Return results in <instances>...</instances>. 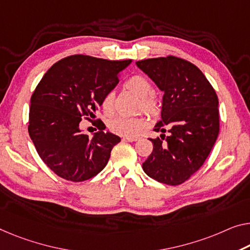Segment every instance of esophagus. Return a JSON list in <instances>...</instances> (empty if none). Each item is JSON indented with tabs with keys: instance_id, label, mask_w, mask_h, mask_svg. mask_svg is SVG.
Masks as SVG:
<instances>
[{
	"instance_id": "obj_1",
	"label": "esophagus",
	"mask_w": 250,
	"mask_h": 250,
	"mask_svg": "<svg viewBox=\"0 0 250 250\" xmlns=\"http://www.w3.org/2000/svg\"><path fill=\"white\" fill-rule=\"evenodd\" d=\"M138 139H139V137H124V140L130 141V143H132V141H137Z\"/></svg>"
}]
</instances>
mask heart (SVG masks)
<instances>
[{"label": "heart", "mask_w": 250, "mask_h": 250, "mask_svg": "<svg viewBox=\"0 0 250 250\" xmlns=\"http://www.w3.org/2000/svg\"><path fill=\"white\" fill-rule=\"evenodd\" d=\"M125 87L131 89L141 98V109L145 112L155 115L159 111V103L156 96L152 94L154 87L151 82L143 75L130 77L125 82ZM101 106L103 112L111 115L114 111V93L107 92L103 96ZM147 126V120L143 117H118L110 122L111 131L125 137H136Z\"/></svg>", "instance_id": "b5f03b06"}]
</instances>
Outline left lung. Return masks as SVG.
Segmentation results:
<instances>
[{
    "mask_svg": "<svg viewBox=\"0 0 250 250\" xmlns=\"http://www.w3.org/2000/svg\"><path fill=\"white\" fill-rule=\"evenodd\" d=\"M136 65L164 92L162 120L154 128L163 133L149 138L154 149L143 169L161 183L182 184L203 165L217 140L218 96L204 74L185 59L168 56Z\"/></svg>",
    "mask_w": 250,
    "mask_h": 250,
    "instance_id": "left-lung-1",
    "label": "left lung"
}]
</instances>
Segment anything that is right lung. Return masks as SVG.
<instances>
[{
	"instance_id": "add662e5",
	"label": "right lung",
	"mask_w": 250,
	"mask_h": 250,
	"mask_svg": "<svg viewBox=\"0 0 250 250\" xmlns=\"http://www.w3.org/2000/svg\"><path fill=\"white\" fill-rule=\"evenodd\" d=\"M131 62L74 55L54 64L31 96L28 131L42 162L72 182L98 175L109 162L120 137L99 131L89 138L82 132V118L95 117L103 96L119 83V74Z\"/></svg>"
}]
</instances>
